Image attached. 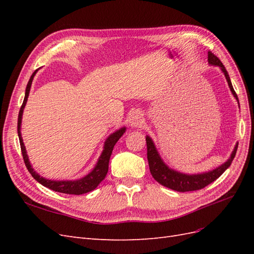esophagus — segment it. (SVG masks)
<instances>
[{
  "instance_id": "obj_1",
  "label": "esophagus",
  "mask_w": 254,
  "mask_h": 254,
  "mask_svg": "<svg viewBox=\"0 0 254 254\" xmlns=\"http://www.w3.org/2000/svg\"><path fill=\"white\" fill-rule=\"evenodd\" d=\"M130 124L133 127H141V125L143 124V114L141 111L136 110L134 112H132V114L130 115Z\"/></svg>"
}]
</instances>
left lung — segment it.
<instances>
[{"label": "left lung", "mask_w": 254, "mask_h": 254, "mask_svg": "<svg viewBox=\"0 0 254 254\" xmlns=\"http://www.w3.org/2000/svg\"><path fill=\"white\" fill-rule=\"evenodd\" d=\"M207 61H209L210 64L217 65L221 68L222 73H224L226 76V79L228 81L230 90H231L233 96L238 102L237 95L233 89L231 80H230L229 74L221 61L215 56L212 52H207ZM146 145H147V160L149 164V170L155 180L160 184H162V186L177 191H190V190H201L205 188L206 186H209L210 183L219 178V177L224 174V172L227 170V168L231 165L232 161L236 155L238 143H236L231 156H230L228 161H226L224 164H221L220 166L216 167L213 171L202 173V174H194V175L183 174L168 167L163 162V160L161 159L155 144H153L150 136L148 135L146 136Z\"/></svg>", "instance_id": "left-lung-1"}]
</instances>
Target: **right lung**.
<instances>
[{"mask_svg": "<svg viewBox=\"0 0 254 254\" xmlns=\"http://www.w3.org/2000/svg\"><path fill=\"white\" fill-rule=\"evenodd\" d=\"M37 71L38 70H36L33 73V75L30 76V78L28 80L26 90H25L24 101H23V104L21 106V109L19 112V117H18V135H19V140H20V146H21L23 160H24V163L27 167L28 172L30 173V175L34 177V179H36L38 182L41 183L43 187L49 188L53 190L59 191V193H64V194L81 195V194L89 193V191L95 190L98 187V184L105 179L107 173H108L109 160H110L114 145L117 144V142L120 140V137L125 133L126 128L123 127L108 136V139L106 140L105 145H104V150L102 152L101 157L98 158V161H97L95 167L87 176H84V177H82V178L77 179V180H66V181H64V180L56 181V180H49V179L43 178V177H41L39 174H37L34 171L32 165H30L25 146H24V143H23L22 135H21V123H22L23 110H24V107L26 105L30 87H32V82H33V79L35 77Z\"/></svg>", "mask_w": 254, "mask_h": 254, "instance_id": "right-lung-1", "label": "right lung"}]
</instances>
